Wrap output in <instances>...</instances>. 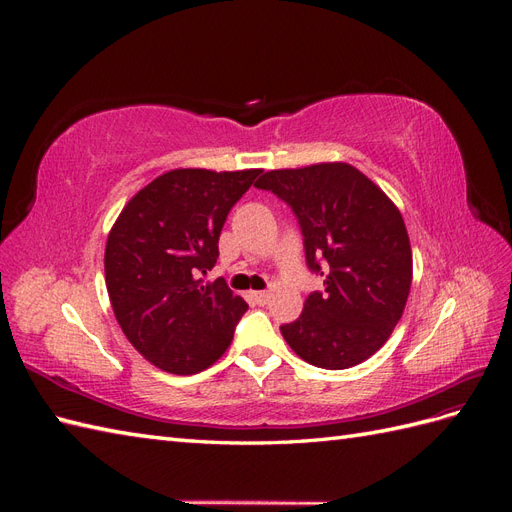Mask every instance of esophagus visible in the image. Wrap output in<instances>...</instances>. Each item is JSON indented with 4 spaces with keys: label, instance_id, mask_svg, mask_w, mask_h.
Returning <instances> with one entry per match:
<instances>
[{
    "label": "esophagus",
    "instance_id": "34e87169",
    "mask_svg": "<svg viewBox=\"0 0 512 512\" xmlns=\"http://www.w3.org/2000/svg\"><path fill=\"white\" fill-rule=\"evenodd\" d=\"M247 297H250V301L256 303V305H267L269 303V292H265V290H254V292L247 294Z\"/></svg>",
    "mask_w": 512,
    "mask_h": 512
}]
</instances>
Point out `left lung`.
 I'll list each match as a JSON object with an SVG mask.
<instances>
[{"mask_svg": "<svg viewBox=\"0 0 512 512\" xmlns=\"http://www.w3.org/2000/svg\"><path fill=\"white\" fill-rule=\"evenodd\" d=\"M299 220L309 271L324 290L282 324L288 346L322 369H346L391 337L410 294L412 250L393 200L344 162L269 170L256 183Z\"/></svg>", "mask_w": 512, "mask_h": 512, "instance_id": "1", "label": "left lung"}]
</instances>
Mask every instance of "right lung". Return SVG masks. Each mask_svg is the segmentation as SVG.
I'll return each mask as SVG.
<instances>
[{"label":"right lung","mask_w":512,"mask_h":512,"mask_svg":"<svg viewBox=\"0 0 512 512\" xmlns=\"http://www.w3.org/2000/svg\"><path fill=\"white\" fill-rule=\"evenodd\" d=\"M258 168L215 173L177 168L153 179L123 207L108 232L106 290L121 331L149 363L177 376L213 365L232 342L247 303L218 262L230 209L250 190Z\"/></svg>","instance_id":"right-lung-1"}]
</instances>
